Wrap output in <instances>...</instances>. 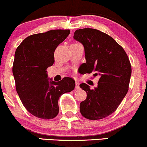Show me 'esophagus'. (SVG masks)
Instances as JSON below:
<instances>
[{
  "label": "esophagus",
  "mask_w": 147,
  "mask_h": 147,
  "mask_svg": "<svg viewBox=\"0 0 147 147\" xmlns=\"http://www.w3.org/2000/svg\"><path fill=\"white\" fill-rule=\"evenodd\" d=\"M79 83L78 81L76 82V89H80V86H79Z\"/></svg>",
  "instance_id": "obj_1"
}]
</instances>
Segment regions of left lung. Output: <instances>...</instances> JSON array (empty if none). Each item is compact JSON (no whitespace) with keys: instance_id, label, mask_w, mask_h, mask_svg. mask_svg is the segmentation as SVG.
<instances>
[{"instance_id":"1","label":"left lung","mask_w":147,"mask_h":147,"mask_svg":"<svg viewBox=\"0 0 147 147\" xmlns=\"http://www.w3.org/2000/svg\"><path fill=\"white\" fill-rule=\"evenodd\" d=\"M74 38L83 44L86 63L85 73L96 72L100 76L94 89L86 83L80 85L87 93L80 102L82 116L89 120L107 117L118 108L128 91L131 64L123 48L113 38L99 30L86 28L74 32Z\"/></svg>"}]
</instances>
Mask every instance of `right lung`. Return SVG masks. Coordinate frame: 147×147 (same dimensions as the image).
Listing matches in <instances>:
<instances>
[{"mask_svg":"<svg viewBox=\"0 0 147 147\" xmlns=\"http://www.w3.org/2000/svg\"><path fill=\"white\" fill-rule=\"evenodd\" d=\"M69 34V29H55L34 34L15 51L12 74L17 92L26 110L38 118H54L59 113V97L75 88L73 78L55 82L46 71L54 64L55 49Z\"/></svg>","mask_w":147,"mask_h":147,"instance_id":"obj_1","label":"right lung"}]
</instances>
